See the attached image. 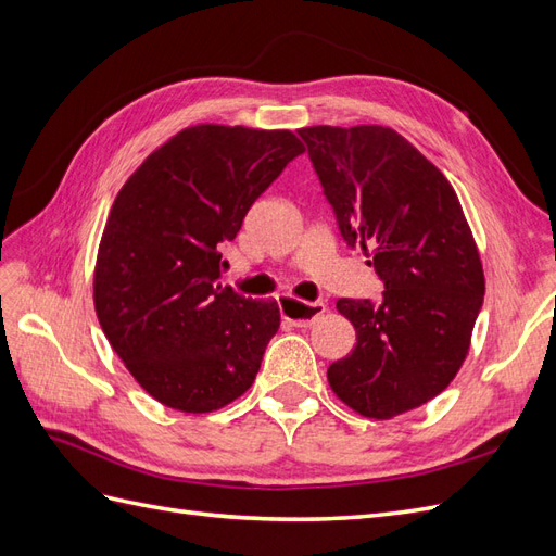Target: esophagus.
<instances>
[{
	"label": "esophagus",
	"mask_w": 556,
	"mask_h": 556,
	"mask_svg": "<svg viewBox=\"0 0 556 556\" xmlns=\"http://www.w3.org/2000/svg\"><path fill=\"white\" fill-rule=\"evenodd\" d=\"M327 311L323 301H313V304H301V301L282 296L280 299V315L285 323H290L294 327H311L315 319Z\"/></svg>",
	"instance_id": "obj_1"
}]
</instances>
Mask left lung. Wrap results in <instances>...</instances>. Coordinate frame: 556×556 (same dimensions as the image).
Listing matches in <instances>:
<instances>
[{"mask_svg": "<svg viewBox=\"0 0 556 556\" xmlns=\"http://www.w3.org/2000/svg\"><path fill=\"white\" fill-rule=\"evenodd\" d=\"M341 237L384 282L380 304L339 299L357 345L327 371L333 394L374 419L419 408L462 368L484 274L457 192L390 127H304Z\"/></svg>", "mask_w": 556, "mask_h": 556, "instance_id": "1", "label": "left lung"}]
</instances>
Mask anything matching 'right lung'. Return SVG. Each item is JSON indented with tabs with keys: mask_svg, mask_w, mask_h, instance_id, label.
Here are the masks:
<instances>
[{
	"mask_svg": "<svg viewBox=\"0 0 556 556\" xmlns=\"http://www.w3.org/2000/svg\"><path fill=\"white\" fill-rule=\"evenodd\" d=\"M304 150L290 129L194 125L117 192L97 252L94 311L127 371L166 408L213 413L255 380L280 311L223 285V245Z\"/></svg>",
	"mask_w": 556,
	"mask_h": 556,
	"instance_id": "add662e5",
	"label": "right lung"
}]
</instances>
